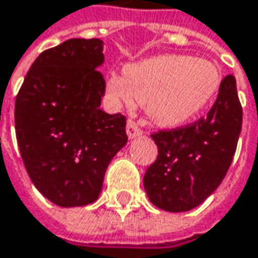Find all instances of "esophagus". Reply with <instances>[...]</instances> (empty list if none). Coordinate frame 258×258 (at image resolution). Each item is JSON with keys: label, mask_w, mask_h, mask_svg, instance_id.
I'll return each mask as SVG.
<instances>
[{"label": "esophagus", "mask_w": 258, "mask_h": 258, "mask_svg": "<svg viewBox=\"0 0 258 258\" xmlns=\"http://www.w3.org/2000/svg\"><path fill=\"white\" fill-rule=\"evenodd\" d=\"M142 133H143V131L139 128V125H137L134 121H128V122H127V136H128L130 140H133V139L142 136Z\"/></svg>", "instance_id": "esophagus-1"}]
</instances>
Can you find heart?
Listing matches in <instances>:
<instances>
[{
    "mask_svg": "<svg viewBox=\"0 0 258 258\" xmlns=\"http://www.w3.org/2000/svg\"><path fill=\"white\" fill-rule=\"evenodd\" d=\"M220 84V70L213 61L165 53L125 66L124 77L111 74L106 93L114 103L127 108L137 99L155 124L178 128L212 106Z\"/></svg>",
    "mask_w": 258,
    "mask_h": 258,
    "instance_id": "1",
    "label": "heart"
}]
</instances>
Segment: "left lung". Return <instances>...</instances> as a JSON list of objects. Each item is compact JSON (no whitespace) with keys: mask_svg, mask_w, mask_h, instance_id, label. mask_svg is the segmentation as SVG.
<instances>
[{"mask_svg":"<svg viewBox=\"0 0 258 258\" xmlns=\"http://www.w3.org/2000/svg\"><path fill=\"white\" fill-rule=\"evenodd\" d=\"M242 127V108L234 76H226L206 118L172 131L152 134L158 159L143 178L149 200L181 213L200 206L228 172Z\"/></svg>","mask_w":258,"mask_h":258,"instance_id":"left-lung-1","label":"left lung"}]
</instances>
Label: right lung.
<instances>
[{
    "label": "right lung",
    "mask_w": 258,
    "mask_h": 258,
    "mask_svg": "<svg viewBox=\"0 0 258 258\" xmlns=\"http://www.w3.org/2000/svg\"><path fill=\"white\" fill-rule=\"evenodd\" d=\"M100 39H69L39 55L16 99V136L33 185L53 205L96 202L127 144L125 118L103 112Z\"/></svg>",
    "instance_id": "1"
}]
</instances>
